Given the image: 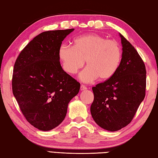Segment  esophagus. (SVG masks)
Returning a JSON list of instances; mask_svg holds the SVG:
<instances>
[{
  "label": "esophagus",
  "instance_id": "34e87169",
  "mask_svg": "<svg viewBox=\"0 0 158 158\" xmlns=\"http://www.w3.org/2000/svg\"><path fill=\"white\" fill-rule=\"evenodd\" d=\"M80 89H81V90H86V89H88V88L86 87L85 85H81V87H80Z\"/></svg>",
  "mask_w": 158,
  "mask_h": 158
}]
</instances>
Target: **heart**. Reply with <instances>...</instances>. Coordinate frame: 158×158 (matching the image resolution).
Wrapping results in <instances>:
<instances>
[{"instance_id":"obj_1","label":"heart","mask_w":158,"mask_h":158,"mask_svg":"<svg viewBox=\"0 0 158 158\" xmlns=\"http://www.w3.org/2000/svg\"><path fill=\"white\" fill-rule=\"evenodd\" d=\"M58 56L64 70L70 75L78 72L86 60L88 67L80 74V79L84 82H92L97 78L106 81L115 75L121 61L122 51L115 40L90 33L77 37L73 46L61 44Z\"/></svg>"}]
</instances>
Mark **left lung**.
Returning a JSON list of instances; mask_svg holds the SVG:
<instances>
[{
	"label": "left lung",
	"mask_w": 158,
	"mask_h": 158,
	"mask_svg": "<svg viewBox=\"0 0 158 158\" xmlns=\"http://www.w3.org/2000/svg\"><path fill=\"white\" fill-rule=\"evenodd\" d=\"M120 34L123 46L120 66L112 78L92 88V118L106 130L116 131L131 123L145 97L146 69L138 52Z\"/></svg>",
	"instance_id": "1"
}]
</instances>
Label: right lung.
<instances>
[{
    "label": "right lung",
    "instance_id": "right-lung-1",
    "mask_svg": "<svg viewBox=\"0 0 158 158\" xmlns=\"http://www.w3.org/2000/svg\"><path fill=\"white\" fill-rule=\"evenodd\" d=\"M74 29L44 31L35 37L15 60L12 90L31 125L49 131L64 120L80 83L62 69L58 50Z\"/></svg>",
    "mask_w": 158,
    "mask_h": 158
}]
</instances>
